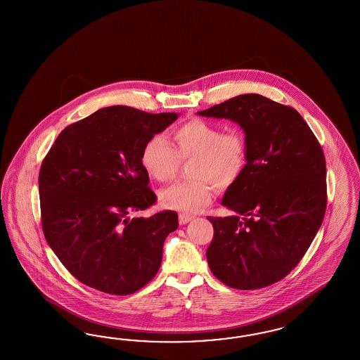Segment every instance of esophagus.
Masks as SVG:
<instances>
[{
	"instance_id": "esophagus-1",
	"label": "esophagus",
	"mask_w": 360,
	"mask_h": 360,
	"mask_svg": "<svg viewBox=\"0 0 360 360\" xmlns=\"http://www.w3.org/2000/svg\"><path fill=\"white\" fill-rule=\"evenodd\" d=\"M193 219H194L193 215H188V214H184V212H182V214H179V224H182V226L187 224V223L191 221Z\"/></svg>"
}]
</instances>
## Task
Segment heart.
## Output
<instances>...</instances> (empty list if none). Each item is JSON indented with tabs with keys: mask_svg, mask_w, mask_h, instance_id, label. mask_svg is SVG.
Here are the masks:
<instances>
[{
	"mask_svg": "<svg viewBox=\"0 0 360 360\" xmlns=\"http://www.w3.org/2000/svg\"><path fill=\"white\" fill-rule=\"evenodd\" d=\"M174 148L162 136H153L141 150V165L158 182L173 179L181 161L194 160L190 175L195 179L178 182L160 193L165 208L194 214L208 206L215 196V186L227 190L244 173L248 160L245 136L238 129L221 131L217 124L191 119L174 128Z\"/></svg>",
	"mask_w": 360,
	"mask_h": 360,
	"instance_id": "1",
	"label": "heart"
}]
</instances>
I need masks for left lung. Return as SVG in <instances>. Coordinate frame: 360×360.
<instances>
[{"label": "left lung", "mask_w": 360, "mask_h": 360, "mask_svg": "<svg viewBox=\"0 0 360 360\" xmlns=\"http://www.w3.org/2000/svg\"><path fill=\"white\" fill-rule=\"evenodd\" d=\"M200 116L229 119L245 131L247 166L223 198L233 217H208L212 274L255 290L283 280L301 262L321 227L327 203L321 143L295 108L257 94L240 95Z\"/></svg>", "instance_id": "1"}]
</instances>
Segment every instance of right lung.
Segmentation results:
<instances>
[{
  "label": "right lung",
  "instance_id": "obj_1",
  "mask_svg": "<svg viewBox=\"0 0 360 360\" xmlns=\"http://www.w3.org/2000/svg\"><path fill=\"white\" fill-rule=\"evenodd\" d=\"M176 113L127 105L96 110L65 127L41 165L44 238L80 283L103 293L131 295L150 283L178 215L165 210L128 218L157 202L141 150Z\"/></svg>",
  "mask_w": 360,
  "mask_h": 360
}]
</instances>
